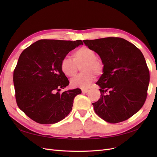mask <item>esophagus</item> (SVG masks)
<instances>
[{
    "instance_id": "34e87169",
    "label": "esophagus",
    "mask_w": 157,
    "mask_h": 157,
    "mask_svg": "<svg viewBox=\"0 0 157 157\" xmlns=\"http://www.w3.org/2000/svg\"><path fill=\"white\" fill-rule=\"evenodd\" d=\"M88 92V89H82V92L83 94H86Z\"/></svg>"
}]
</instances>
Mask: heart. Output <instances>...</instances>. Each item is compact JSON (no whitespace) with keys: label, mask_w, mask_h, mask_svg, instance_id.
<instances>
[{"label":"heart","mask_w":157,"mask_h":157,"mask_svg":"<svg viewBox=\"0 0 157 157\" xmlns=\"http://www.w3.org/2000/svg\"><path fill=\"white\" fill-rule=\"evenodd\" d=\"M80 67L82 73L71 80V86L83 89L88 88L95 78L94 73L99 75L102 73L103 66L100 61L96 59V54L92 49L83 46L75 50L73 54V59L68 57L61 61L60 68L63 73L71 77L77 74L78 67Z\"/></svg>","instance_id":"obj_1"}]
</instances>
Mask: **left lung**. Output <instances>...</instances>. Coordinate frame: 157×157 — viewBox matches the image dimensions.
Wrapping results in <instances>:
<instances>
[{
    "mask_svg": "<svg viewBox=\"0 0 157 157\" xmlns=\"http://www.w3.org/2000/svg\"><path fill=\"white\" fill-rule=\"evenodd\" d=\"M83 42L99 56L103 65V74L96 82L101 97L92 103L95 112L113 124L128 119L143 107L147 98L150 76L143 54L122 38Z\"/></svg>",
    "mask_w": 157,
    "mask_h": 157,
    "instance_id": "8db88e82",
    "label": "left lung"
}]
</instances>
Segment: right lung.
Returning a JSON list of instances; mask_svg holds the SVG:
<instances>
[{
  "instance_id": "add662e5",
  "label": "right lung",
  "mask_w": 157,
  "mask_h": 157,
  "mask_svg": "<svg viewBox=\"0 0 157 157\" xmlns=\"http://www.w3.org/2000/svg\"><path fill=\"white\" fill-rule=\"evenodd\" d=\"M75 41L39 40L22 52L13 71L17 106L27 116L42 124H55L72 110L76 88L59 93L69 82L60 68L61 61L79 45Z\"/></svg>"
}]
</instances>
